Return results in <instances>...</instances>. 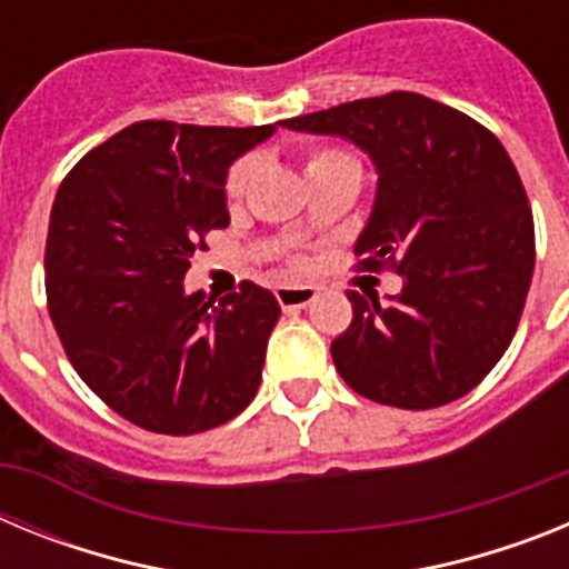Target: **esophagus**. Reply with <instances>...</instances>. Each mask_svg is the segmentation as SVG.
Segmentation results:
<instances>
[{"label":"esophagus","instance_id":"esophagus-1","mask_svg":"<svg viewBox=\"0 0 569 569\" xmlns=\"http://www.w3.org/2000/svg\"><path fill=\"white\" fill-rule=\"evenodd\" d=\"M319 290L310 288V284H279L276 288V299L284 310H299V308H308L310 301H316Z\"/></svg>","mask_w":569,"mask_h":569}]
</instances>
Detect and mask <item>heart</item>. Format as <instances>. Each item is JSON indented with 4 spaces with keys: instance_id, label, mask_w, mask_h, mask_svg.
I'll return each mask as SVG.
<instances>
[{
    "instance_id": "1",
    "label": "heart",
    "mask_w": 569,
    "mask_h": 569,
    "mask_svg": "<svg viewBox=\"0 0 569 569\" xmlns=\"http://www.w3.org/2000/svg\"><path fill=\"white\" fill-rule=\"evenodd\" d=\"M330 168H359V162H356L350 153H345V150H336V148L313 150V153H310L308 173H316V170H330ZM253 170H256L253 156H244V159H239V162L230 168L228 182H224V193H228V199H239V196L244 193V188H248Z\"/></svg>"
}]
</instances>
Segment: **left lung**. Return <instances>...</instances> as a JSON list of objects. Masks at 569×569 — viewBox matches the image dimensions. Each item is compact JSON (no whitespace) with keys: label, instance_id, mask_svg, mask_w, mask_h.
I'll return each instance as SVG.
<instances>
[{"label":"left lung","instance_id":"8db88e82","mask_svg":"<svg viewBox=\"0 0 569 569\" xmlns=\"http://www.w3.org/2000/svg\"><path fill=\"white\" fill-rule=\"evenodd\" d=\"M281 124L353 142L379 176L353 250L361 268H393L401 290L387 305L347 296L353 321L330 345L341 379L405 410L470 393L510 347L536 264L525 184L499 139L407 90Z\"/></svg>","mask_w":569,"mask_h":569}]
</instances>
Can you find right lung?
Here are the masks:
<instances>
[{
  "label": "right lung",
  "mask_w": 569,
  "mask_h": 569,
  "mask_svg": "<svg viewBox=\"0 0 569 569\" xmlns=\"http://www.w3.org/2000/svg\"><path fill=\"white\" fill-rule=\"evenodd\" d=\"M276 133L136 122L90 150L53 199L48 310L84 385L133 425L204 433L253 401L281 308L244 281L188 293L204 233L228 228L230 164Z\"/></svg>",
  "instance_id": "right-lung-1"
}]
</instances>
